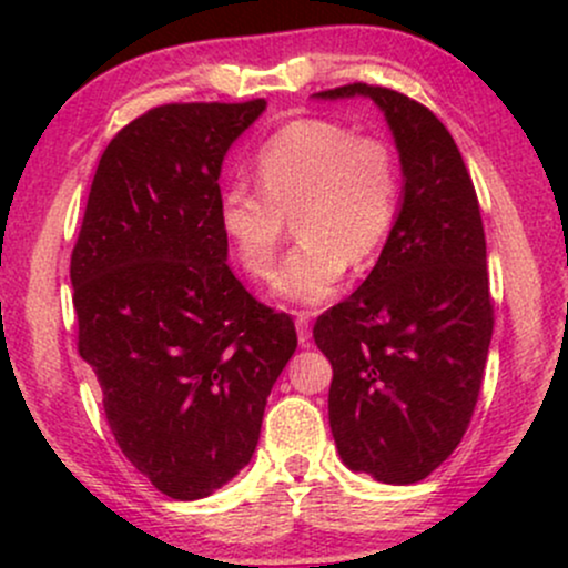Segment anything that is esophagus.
Returning a JSON list of instances; mask_svg holds the SVG:
<instances>
[{
	"label": "esophagus",
	"instance_id": "34e87169",
	"mask_svg": "<svg viewBox=\"0 0 568 568\" xmlns=\"http://www.w3.org/2000/svg\"><path fill=\"white\" fill-rule=\"evenodd\" d=\"M296 334H298V344L306 347V344H310L312 328H310V315H304V312H298L296 315Z\"/></svg>",
	"mask_w": 568,
	"mask_h": 568
}]
</instances>
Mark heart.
<instances>
[{
	"instance_id": "b5f03b06",
	"label": "heart",
	"mask_w": 568,
	"mask_h": 568,
	"mask_svg": "<svg viewBox=\"0 0 568 568\" xmlns=\"http://www.w3.org/2000/svg\"><path fill=\"white\" fill-rule=\"evenodd\" d=\"M258 189L232 184L219 197V226L253 280H270L296 226L275 280L283 302L315 306L342 285L347 264H366L387 237L400 200V165L379 135H355L344 122L306 116L283 125L253 162Z\"/></svg>"
}]
</instances>
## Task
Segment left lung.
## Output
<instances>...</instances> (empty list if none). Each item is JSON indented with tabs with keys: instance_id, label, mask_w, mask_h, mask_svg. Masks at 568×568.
<instances>
[{
	"instance_id": "left-lung-1",
	"label": "left lung",
	"mask_w": 568,
	"mask_h": 568,
	"mask_svg": "<svg viewBox=\"0 0 568 568\" xmlns=\"http://www.w3.org/2000/svg\"><path fill=\"white\" fill-rule=\"evenodd\" d=\"M315 95H368L403 168L379 262L312 331L334 366L331 433L349 470L416 484L459 446L484 382L494 304L478 194L452 133L419 101L366 82Z\"/></svg>"
}]
</instances>
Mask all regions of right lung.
I'll return each instance as SVG.
<instances>
[{
  "mask_svg": "<svg viewBox=\"0 0 568 568\" xmlns=\"http://www.w3.org/2000/svg\"><path fill=\"white\" fill-rule=\"evenodd\" d=\"M266 109L165 103L109 141L71 251L80 336L122 454L171 499H202L251 462L266 397L296 349L285 312L226 264L219 175Z\"/></svg>",
  "mask_w": 568,
  "mask_h": 568,
  "instance_id": "obj_1",
  "label": "right lung"
}]
</instances>
